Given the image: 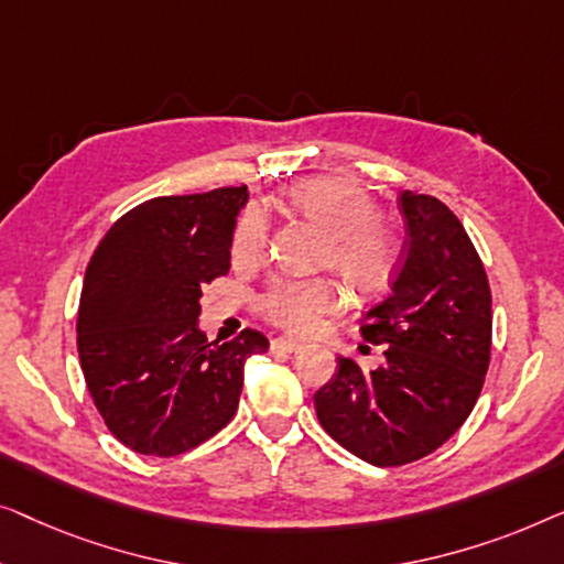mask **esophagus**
Returning <instances> with one entry per match:
<instances>
[{
	"label": "esophagus",
	"instance_id": "1",
	"mask_svg": "<svg viewBox=\"0 0 564 564\" xmlns=\"http://www.w3.org/2000/svg\"><path fill=\"white\" fill-rule=\"evenodd\" d=\"M271 350L273 352H301V350H304V345H299V343H293V339H285V337H279V339H273V343H271Z\"/></svg>",
	"mask_w": 564,
	"mask_h": 564
}]
</instances>
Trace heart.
Here are the masks:
<instances>
[{
	"label": "heart",
	"mask_w": 564,
	"mask_h": 564,
	"mask_svg": "<svg viewBox=\"0 0 564 564\" xmlns=\"http://www.w3.org/2000/svg\"><path fill=\"white\" fill-rule=\"evenodd\" d=\"M291 204L327 232L324 260L352 285L376 291L393 279L401 245L378 219L372 196L352 181L312 178L291 188ZM268 225L258 209L245 212L232 237L235 260L250 263L265 248ZM343 304L339 289L329 279H281L271 283L258 301L260 314L293 335H308L322 316Z\"/></svg>",
	"instance_id": "b5f03b06"
}]
</instances>
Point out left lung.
<instances>
[{"label":"left lung","mask_w":564,"mask_h":564,"mask_svg":"<svg viewBox=\"0 0 564 564\" xmlns=\"http://www.w3.org/2000/svg\"><path fill=\"white\" fill-rule=\"evenodd\" d=\"M406 250L391 293L362 314V337L386 362L362 370L337 358L314 393L319 424L378 467L442 447L478 401L490 362V285L463 221L440 199L403 192Z\"/></svg>","instance_id":"left-lung-1"}]
</instances>
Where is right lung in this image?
Instances as JSON below:
<instances>
[{
	"instance_id": "right-lung-1",
	"label": "right lung",
	"mask_w": 564,
	"mask_h": 564,
	"mask_svg": "<svg viewBox=\"0 0 564 564\" xmlns=\"http://www.w3.org/2000/svg\"><path fill=\"white\" fill-rule=\"evenodd\" d=\"M248 186L158 196L109 227L86 268L78 360L109 432L140 455L173 457L235 416L250 355L265 335L209 343L202 291L229 271Z\"/></svg>"
}]
</instances>
